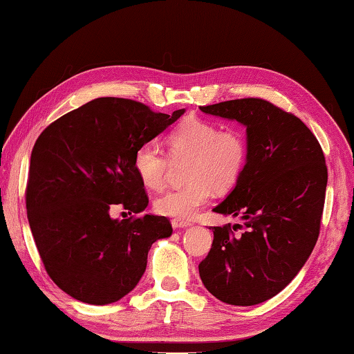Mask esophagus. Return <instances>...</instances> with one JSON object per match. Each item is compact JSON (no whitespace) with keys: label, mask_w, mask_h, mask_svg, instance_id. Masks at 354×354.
Here are the masks:
<instances>
[{"label":"esophagus","mask_w":354,"mask_h":354,"mask_svg":"<svg viewBox=\"0 0 354 354\" xmlns=\"http://www.w3.org/2000/svg\"><path fill=\"white\" fill-rule=\"evenodd\" d=\"M171 226L175 227V229H187V227H190V226H192V224H190V223H187V221L173 220V221H171Z\"/></svg>","instance_id":"34e87169"}]
</instances>
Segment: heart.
Returning <instances> with one entry per match:
<instances>
[{"label":"heart","mask_w":354,"mask_h":354,"mask_svg":"<svg viewBox=\"0 0 354 354\" xmlns=\"http://www.w3.org/2000/svg\"><path fill=\"white\" fill-rule=\"evenodd\" d=\"M173 160L185 162V184L156 198L158 214L189 221L209 201L212 189L226 192L239 181L248 159V142L239 130H221L214 122L190 118L167 138ZM134 171L147 189H162L169 158L156 144L140 145L134 153Z\"/></svg>","instance_id":"obj_1"}]
</instances>
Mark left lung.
Instances as JSON below:
<instances>
[{"mask_svg":"<svg viewBox=\"0 0 354 354\" xmlns=\"http://www.w3.org/2000/svg\"><path fill=\"white\" fill-rule=\"evenodd\" d=\"M201 111L246 127L248 159L234 190L214 209L240 216L246 229L212 227L199 277L224 304L259 305L291 283L316 246L328 181L324 151L304 122L263 99Z\"/></svg>","mask_w":354,"mask_h":354,"instance_id":"1","label":"left lung"}]
</instances>
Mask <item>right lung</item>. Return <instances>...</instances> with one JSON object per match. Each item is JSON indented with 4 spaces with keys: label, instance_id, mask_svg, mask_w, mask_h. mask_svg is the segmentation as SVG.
I'll return each mask as SVG.
<instances>
[{
    "label": "right lung",
    "instance_id": "obj_1",
    "mask_svg": "<svg viewBox=\"0 0 354 354\" xmlns=\"http://www.w3.org/2000/svg\"><path fill=\"white\" fill-rule=\"evenodd\" d=\"M130 99L99 97L53 122L30 155L26 209L49 277L89 305L120 300L139 283L151 244L169 239L165 216L119 220L111 209L149 205L134 153L184 114Z\"/></svg>",
    "mask_w": 354,
    "mask_h": 354
}]
</instances>
